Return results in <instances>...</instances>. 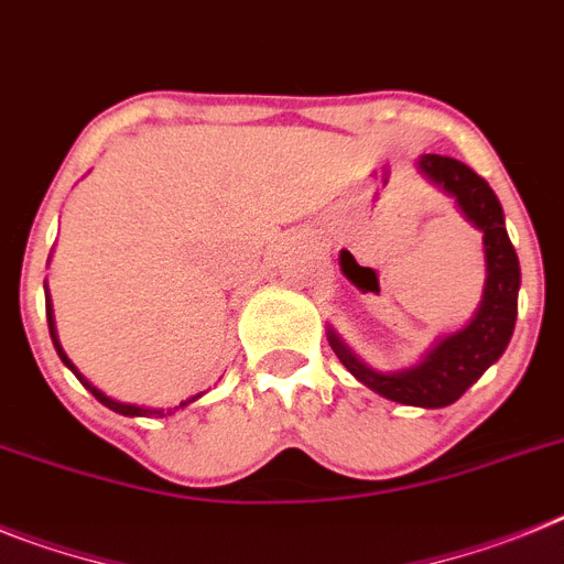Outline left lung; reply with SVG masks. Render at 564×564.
<instances>
[{
	"label": "left lung",
	"instance_id": "1",
	"mask_svg": "<svg viewBox=\"0 0 564 564\" xmlns=\"http://www.w3.org/2000/svg\"><path fill=\"white\" fill-rule=\"evenodd\" d=\"M415 165L433 186L451 194L467 224L481 231L487 274L479 310L462 329L442 335L419 364L404 370H372L370 364H364L344 344L333 326H326V340L340 364L372 392L406 406L438 410L462 399L485 376L487 367L499 361L501 352L508 349L516 326L522 272L505 229L501 203L494 188L487 186V180L473 172L470 165L442 154H421Z\"/></svg>",
	"mask_w": 564,
	"mask_h": 564
}]
</instances>
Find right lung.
Listing matches in <instances>:
<instances>
[{
  "mask_svg": "<svg viewBox=\"0 0 564 564\" xmlns=\"http://www.w3.org/2000/svg\"><path fill=\"white\" fill-rule=\"evenodd\" d=\"M45 312H48V329H51V340H54V347H56V355H59V358H63V364L65 367H68L70 372H74V376L79 378V384L85 387V390L91 392L94 399L99 401V404H106L108 410H113V413H120V415H131V419H134V415H140V419H151V415H154V419H163V415H172V413H177V410H183V406H188L192 404V401H197L203 395V392H197V395H192V399H186V401H180V406H169V410H160V406H140V404H129V401H117V399H111V395H106V392L99 390V387H94L91 381H88V378L83 376V372L77 370V367H74V361H70L68 355H65V349H63V344H59V335H56V324H54V306H51V295H48V286H45Z\"/></svg>",
  "mask_w": 564,
  "mask_h": 564,
  "instance_id": "obj_1",
  "label": "right lung"
}]
</instances>
